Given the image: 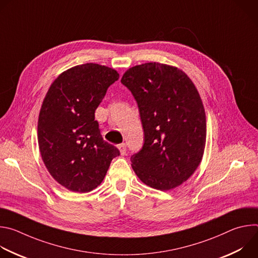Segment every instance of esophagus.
<instances>
[{
	"label": "esophagus",
	"mask_w": 258,
	"mask_h": 258,
	"mask_svg": "<svg viewBox=\"0 0 258 258\" xmlns=\"http://www.w3.org/2000/svg\"><path fill=\"white\" fill-rule=\"evenodd\" d=\"M118 149H119L121 155H125V153H126V145L125 144L118 145Z\"/></svg>",
	"instance_id": "esophagus-1"
}]
</instances>
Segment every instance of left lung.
Returning <instances> with one entry per match:
<instances>
[{
	"label": "left lung",
	"instance_id": "8db88e82",
	"mask_svg": "<svg viewBox=\"0 0 258 258\" xmlns=\"http://www.w3.org/2000/svg\"><path fill=\"white\" fill-rule=\"evenodd\" d=\"M137 101L144 144L131 157L139 178L168 191L199 166L206 142V117L197 89L185 72L156 62L130 68L121 79Z\"/></svg>",
	"mask_w": 258,
	"mask_h": 258
}]
</instances>
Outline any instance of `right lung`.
I'll return each mask as SVG.
<instances>
[{"instance_id": "1", "label": "right lung", "mask_w": 258, "mask_h": 258, "mask_svg": "<svg viewBox=\"0 0 258 258\" xmlns=\"http://www.w3.org/2000/svg\"><path fill=\"white\" fill-rule=\"evenodd\" d=\"M118 79L112 68L78 65L61 73L44 99L38 122L41 155L51 175L72 192L97 188L120 154L103 140L95 120L96 109Z\"/></svg>"}]
</instances>
